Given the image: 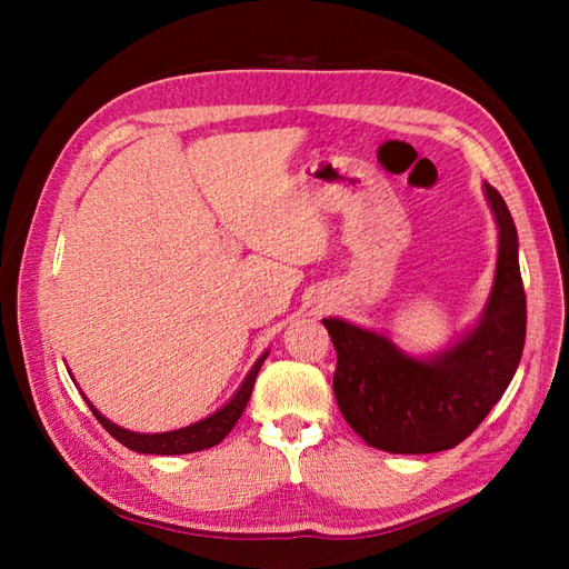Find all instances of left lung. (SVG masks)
I'll return each instance as SVG.
<instances>
[{
  "label": "left lung",
  "instance_id": "1",
  "mask_svg": "<svg viewBox=\"0 0 569 569\" xmlns=\"http://www.w3.org/2000/svg\"><path fill=\"white\" fill-rule=\"evenodd\" d=\"M485 189L498 222L496 280L485 316L453 349L432 360H416L382 335L339 318L322 320L337 349L332 387L341 416L375 449H453L489 416L520 366L527 297L518 230L503 197L491 184Z\"/></svg>",
  "mask_w": 569,
  "mask_h": 569
}]
</instances>
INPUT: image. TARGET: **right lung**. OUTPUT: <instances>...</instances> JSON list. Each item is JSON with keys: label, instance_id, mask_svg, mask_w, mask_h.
<instances>
[{"label": "right lung", "instance_id": "right-lung-1", "mask_svg": "<svg viewBox=\"0 0 569 569\" xmlns=\"http://www.w3.org/2000/svg\"><path fill=\"white\" fill-rule=\"evenodd\" d=\"M268 353H263L261 358L256 360V366L251 368V372L247 375V380L239 387V391L232 396L228 406H222L218 412H213L211 418H206L201 422H194L189 427L176 429V432H161V435H137V432H128V429L118 427L113 422H109L101 412L88 401L90 410L94 412V418L101 422V427L107 429V432L118 439L123 446L132 451H140V453H157V456H180V453H194V451H203V449H211V446L220 443L230 435V429L237 425V420L242 418V412L251 399V391H253V382H256V375L261 370L263 360Z\"/></svg>", "mask_w": 569, "mask_h": 569}]
</instances>
